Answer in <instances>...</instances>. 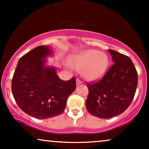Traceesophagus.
Returning <instances> with one entry per match:
<instances>
[{"mask_svg": "<svg viewBox=\"0 0 149 149\" xmlns=\"http://www.w3.org/2000/svg\"><path fill=\"white\" fill-rule=\"evenodd\" d=\"M81 83H82L81 80H80L79 78H77V79H76V85H79L80 84H81Z\"/></svg>", "mask_w": 149, "mask_h": 149, "instance_id": "1", "label": "esophagus"}]
</instances>
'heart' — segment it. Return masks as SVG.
Listing matches in <instances>:
<instances>
[{
	"mask_svg": "<svg viewBox=\"0 0 149 149\" xmlns=\"http://www.w3.org/2000/svg\"><path fill=\"white\" fill-rule=\"evenodd\" d=\"M70 63L74 69H83V75L86 79L95 80L101 78L107 71L109 59L107 54L100 51L89 49L73 56Z\"/></svg>",
	"mask_w": 149,
	"mask_h": 149,
	"instance_id": "heart-1",
	"label": "heart"
}]
</instances>
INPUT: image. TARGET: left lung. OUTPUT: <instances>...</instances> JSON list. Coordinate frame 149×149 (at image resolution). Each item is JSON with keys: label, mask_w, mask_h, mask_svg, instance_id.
<instances>
[{"label": "left lung", "mask_w": 149, "mask_h": 149, "mask_svg": "<svg viewBox=\"0 0 149 149\" xmlns=\"http://www.w3.org/2000/svg\"><path fill=\"white\" fill-rule=\"evenodd\" d=\"M109 52L113 64L98 81L87 83L86 109L100 118L123 113L132 102L137 87L138 74L130 58L113 49Z\"/></svg>", "instance_id": "obj_1"}]
</instances>
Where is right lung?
Wrapping results in <instances>:
<instances>
[{"instance_id":"right-lung-1","label":"right lung","mask_w":149,"mask_h":149,"mask_svg":"<svg viewBox=\"0 0 149 149\" xmlns=\"http://www.w3.org/2000/svg\"><path fill=\"white\" fill-rule=\"evenodd\" d=\"M51 50L38 46L20 58L13 80L12 92L18 107L38 119H46L64 112L68 97L76 90V78L62 80L53 67L45 66Z\"/></svg>"}]
</instances>
